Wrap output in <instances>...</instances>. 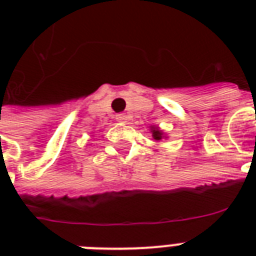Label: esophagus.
Instances as JSON below:
<instances>
[{
    "instance_id": "obj_1",
    "label": "esophagus",
    "mask_w": 256,
    "mask_h": 256,
    "mask_svg": "<svg viewBox=\"0 0 256 256\" xmlns=\"http://www.w3.org/2000/svg\"><path fill=\"white\" fill-rule=\"evenodd\" d=\"M116 120L120 122V124H126L128 122V116L126 114H116Z\"/></svg>"
}]
</instances>
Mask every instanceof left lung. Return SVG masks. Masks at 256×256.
Wrapping results in <instances>:
<instances>
[{
	"label": "left lung",
	"mask_w": 256,
	"mask_h": 256,
	"mask_svg": "<svg viewBox=\"0 0 256 256\" xmlns=\"http://www.w3.org/2000/svg\"><path fill=\"white\" fill-rule=\"evenodd\" d=\"M152 138L156 140H160L164 138V132H160L158 128H152Z\"/></svg>",
	"instance_id": "left-lung-1"
}]
</instances>
